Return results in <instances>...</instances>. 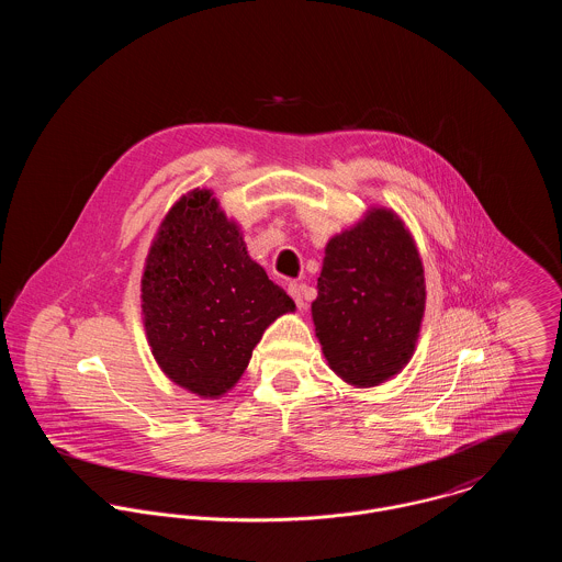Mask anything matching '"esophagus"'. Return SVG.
I'll return each instance as SVG.
<instances>
[{"label":"esophagus","instance_id":"1","mask_svg":"<svg viewBox=\"0 0 562 562\" xmlns=\"http://www.w3.org/2000/svg\"><path fill=\"white\" fill-rule=\"evenodd\" d=\"M288 292H290V296L294 299V303H296V307L299 310H303L305 307V285H301V283H290L288 285Z\"/></svg>","mask_w":562,"mask_h":562}]
</instances>
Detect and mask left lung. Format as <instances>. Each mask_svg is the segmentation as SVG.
I'll list each match as a JSON object with an SVG mask.
<instances>
[{
	"label": "left lung",
	"mask_w": 562,
	"mask_h": 562,
	"mask_svg": "<svg viewBox=\"0 0 562 562\" xmlns=\"http://www.w3.org/2000/svg\"><path fill=\"white\" fill-rule=\"evenodd\" d=\"M422 259L401 218L372 210L326 244L312 316L330 370L357 387L398 374L424 316Z\"/></svg>",
	"instance_id": "8db88e82"
}]
</instances>
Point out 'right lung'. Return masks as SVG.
Masks as SVG:
<instances>
[{"instance_id": "add662e5", "label": "right lung", "mask_w": 562, "mask_h": 562, "mask_svg": "<svg viewBox=\"0 0 562 562\" xmlns=\"http://www.w3.org/2000/svg\"><path fill=\"white\" fill-rule=\"evenodd\" d=\"M294 301L255 263L210 190L183 196L161 223L143 277L145 328L164 374L216 398L246 370L266 326Z\"/></svg>"}]
</instances>
